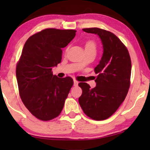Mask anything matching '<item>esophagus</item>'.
I'll return each mask as SVG.
<instances>
[{
  "label": "esophagus",
  "mask_w": 150,
  "mask_h": 150,
  "mask_svg": "<svg viewBox=\"0 0 150 150\" xmlns=\"http://www.w3.org/2000/svg\"><path fill=\"white\" fill-rule=\"evenodd\" d=\"M78 84H79V82H78L76 80H74V85L77 86Z\"/></svg>",
  "instance_id": "34e87169"
}]
</instances>
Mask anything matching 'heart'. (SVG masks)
I'll return each instance as SVG.
<instances>
[{"label": "heart", "instance_id": "1", "mask_svg": "<svg viewBox=\"0 0 150 150\" xmlns=\"http://www.w3.org/2000/svg\"><path fill=\"white\" fill-rule=\"evenodd\" d=\"M97 45L93 41H89L85 44V52H93L96 54Z\"/></svg>", "mask_w": 150, "mask_h": 150}]
</instances>
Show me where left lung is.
<instances>
[{
	"label": "left lung",
	"instance_id": "left-lung-1",
	"mask_svg": "<svg viewBox=\"0 0 150 150\" xmlns=\"http://www.w3.org/2000/svg\"><path fill=\"white\" fill-rule=\"evenodd\" d=\"M88 33L98 35L103 47L93 89L86 83H79L83 90L79 102L84 112L93 120H106L124 102L130 87L131 60L126 47L115 35L99 28H84Z\"/></svg>",
	"mask_w": 150,
	"mask_h": 150
}]
</instances>
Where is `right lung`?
<instances>
[{
    "label": "right lung",
    "instance_id": "right-lung-1",
    "mask_svg": "<svg viewBox=\"0 0 150 150\" xmlns=\"http://www.w3.org/2000/svg\"><path fill=\"white\" fill-rule=\"evenodd\" d=\"M75 30L46 28L26 40L16 78L22 101L39 120L48 121L59 115L74 82L53 75L52 69L62 59V48L73 40Z\"/></svg>",
    "mask_w": 150,
    "mask_h": 150
}]
</instances>
